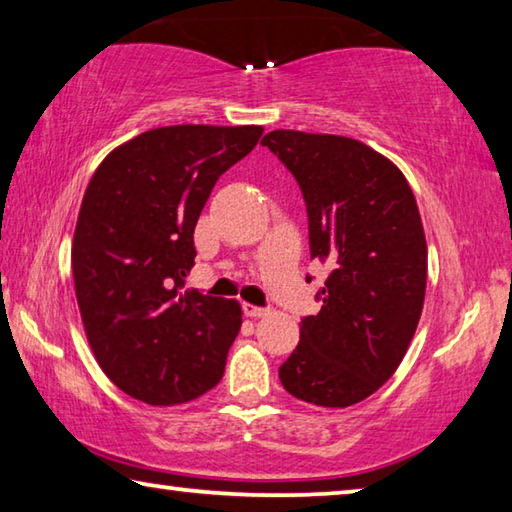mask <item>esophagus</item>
Returning <instances> with one entry per match:
<instances>
[{"mask_svg":"<svg viewBox=\"0 0 512 512\" xmlns=\"http://www.w3.org/2000/svg\"><path fill=\"white\" fill-rule=\"evenodd\" d=\"M244 313H246V318H264V315H268V309H262V306H253V304H244Z\"/></svg>","mask_w":512,"mask_h":512,"instance_id":"obj_1","label":"esophagus"}]
</instances>
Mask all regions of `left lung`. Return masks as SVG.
Returning <instances> with one entry per match:
<instances>
[{"label":"left lung","instance_id":"1","mask_svg":"<svg viewBox=\"0 0 512 512\" xmlns=\"http://www.w3.org/2000/svg\"><path fill=\"white\" fill-rule=\"evenodd\" d=\"M262 145L300 183L311 259L331 268L280 380L304 403L342 410L378 392L414 338L427 284L423 221L405 174L356 138L275 129Z\"/></svg>","mask_w":512,"mask_h":512}]
</instances>
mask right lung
I'll use <instances>...</instances> for the list:
<instances>
[{
    "instance_id": "obj_1",
    "label": "right lung",
    "mask_w": 512,
    "mask_h": 512,
    "mask_svg": "<svg viewBox=\"0 0 512 512\" xmlns=\"http://www.w3.org/2000/svg\"><path fill=\"white\" fill-rule=\"evenodd\" d=\"M262 125H170L111 150L82 197L71 246L89 347L118 389L179 405L215 387L241 329L237 300L183 291L212 188Z\"/></svg>"
}]
</instances>
